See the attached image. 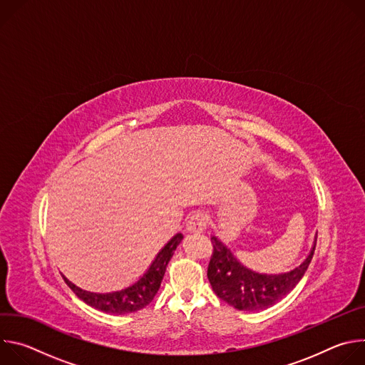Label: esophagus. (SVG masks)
Returning a JSON list of instances; mask_svg holds the SVG:
<instances>
[{
  "mask_svg": "<svg viewBox=\"0 0 365 365\" xmlns=\"http://www.w3.org/2000/svg\"><path fill=\"white\" fill-rule=\"evenodd\" d=\"M206 225H207V215L203 212H195L186 224V231L190 234H200L206 230Z\"/></svg>",
  "mask_w": 365,
  "mask_h": 365,
  "instance_id": "obj_1",
  "label": "esophagus"
}]
</instances>
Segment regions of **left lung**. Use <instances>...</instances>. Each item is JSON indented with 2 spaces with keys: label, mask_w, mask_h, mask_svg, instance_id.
Here are the masks:
<instances>
[{
  "label": "left lung",
  "mask_w": 365,
  "mask_h": 365,
  "mask_svg": "<svg viewBox=\"0 0 365 365\" xmlns=\"http://www.w3.org/2000/svg\"><path fill=\"white\" fill-rule=\"evenodd\" d=\"M212 255L207 266V279L215 294L238 310H264L286 294L300 282L314 257L317 240L304 262L282 274H259L244 267L235 255L217 238H211Z\"/></svg>",
  "instance_id": "obj_1"
}]
</instances>
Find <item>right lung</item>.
Segmentation results:
<instances>
[{
  "label": "right lung",
  "instance_id": "obj_1",
  "mask_svg": "<svg viewBox=\"0 0 365 365\" xmlns=\"http://www.w3.org/2000/svg\"><path fill=\"white\" fill-rule=\"evenodd\" d=\"M182 238H183L182 234H176L162 248V251L155 255L154 262L151 263L150 269L143 274V277L133 286L123 289L120 292H111V293L86 292L75 286L65 276H63V280L79 299H82L86 304L101 312H106V314H113V315L133 314V312H137L145 307L147 304H150L151 300L154 299L155 293H158V290L160 289L162 280L166 273V267L170 262L176 247L180 244Z\"/></svg>",
  "mask_w": 365,
  "mask_h": 365
}]
</instances>
